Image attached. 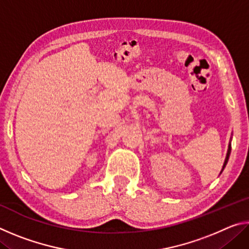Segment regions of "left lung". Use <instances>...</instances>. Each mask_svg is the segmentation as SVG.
Here are the masks:
<instances>
[{"label": "left lung", "mask_w": 249, "mask_h": 249, "mask_svg": "<svg viewBox=\"0 0 249 249\" xmlns=\"http://www.w3.org/2000/svg\"><path fill=\"white\" fill-rule=\"evenodd\" d=\"M230 154H231V144L229 145V150H227V155H226V158H225V161H224V165H223V169H222V171L224 170V168H225V166H226V163H227V161H229V158H230ZM221 171V172H222Z\"/></svg>", "instance_id": "left-lung-1"}]
</instances>
